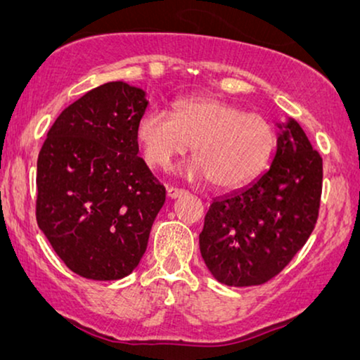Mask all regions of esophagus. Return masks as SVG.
Masks as SVG:
<instances>
[{
	"label": "esophagus",
	"instance_id": "esophagus-1",
	"mask_svg": "<svg viewBox=\"0 0 360 360\" xmlns=\"http://www.w3.org/2000/svg\"><path fill=\"white\" fill-rule=\"evenodd\" d=\"M181 195H185V190H180V188H174V186H169V188H167V196H169V198H179V196H181Z\"/></svg>",
	"mask_w": 360,
	"mask_h": 360
}]
</instances>
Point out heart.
<instances>
[{
    "instance_id": "obj_1",
    "label": "heart",
    "mask_w": 360,
    "mask_h": 360,
    "mask_svg": "<svg viewBox=\"0 0 360 360\" xmlns=\"http://www.w3.org/2000/svg\"><path fill=\"white\" fill-rule=\"evenodd\" d=\"M144 160L167 169L193 146L188 176L203 179L216 188H234L264 169L275 146V131L264 116L244 112L218 98H184L172 115L150 108L136 127Z\"/></svg>"
}]
</instances>
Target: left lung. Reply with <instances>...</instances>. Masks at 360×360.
Returning <instances> with one entry per match:
<instances>
[{"label":"left lung","instance_id":"obj_1","mask_svg":"<svg viewBox=\"0 0 360 360\" xmlns=\"http://www.w3.org/2000/svg\"><path fill=\"white\" fill-rule=\"evenodd\" d=\"M278 126L277 150L257 180L211 201L200 252L218 282L262 285L303 248L318 219L323 159L297 121Z\"/></svg>","mask_w":360,"mask_h":360}]
</instances>
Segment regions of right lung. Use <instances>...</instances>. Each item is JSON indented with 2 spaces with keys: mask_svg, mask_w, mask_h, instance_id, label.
Instances as JSON below:
<instances>
[{
  "mask_svg": "<svg viewBox=\"0 0 360 360\" xmlns=\"http://www.w3.org/2000/svg\"><path fill=\"white\" fill-rule=\"evenodd\" d=\"M146 91L110 82L60 112L37 159V224L72 272L129 275L146 252L165 188L139 155Z\"/></svg>",
  "mask_w": 360,
  "mask_h": 360,
  "instance_id": "add662e5",
  "label": "right lung"
}]
</instances>
